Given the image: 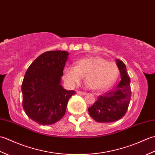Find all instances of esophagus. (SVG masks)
Returning a JSON list of instances; mask_svg holds the SVG:
<instances>
[{
  "instance_id": "34e87169",
  "label": "esophagus",
  "mask_w": 155,
  "mask_h": 155,
  "mask_svg": "<svg viewBox=\"0 0 155 155\" xmlns=\"http://www.w3.org/2000/svg\"><path fill=\"white\" fill-rule=\"evenodd\" d=\"M77 93H78V94H80V95H85V94H87L86 93H85V92L80 91H77Z\"/></svg>"
}]
</instances>
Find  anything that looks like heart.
Returning a JSON list of instances; mask_svg holds the SVG:
<instances>
[{
  "label": "heart",
  "mask_w": 155,
  "mask_h": 155,
  "mask_svg": "<svg viewBox=\"0 0 155 155\" xmlns=\"http://www.w3.org/2000/svg\"><path fill=\"white\" fill-rule=\"evenodd\" d=\"M119 73L118 66L102 57H87L77 61V65H66L63 79L68 86L74 87L85 75V82L93 90H103L111 86Z\"/></svg>",
  "instance_id": "b5f03b06"
}]
</instances>
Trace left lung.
Instances as JSON below:
<instances>
[{
	"instance_id": "1",
	"label": "left lung",
	"mask_w": 155,
	"mask_h": 155,
	"mask_svg": "<svg viewBox=\"0 0 155 155\" xmlns=\"http://www.w3.org/2000/svg\"><path fill=\"white\" fill-rule=\"evenodd\" d=\"M116 62L120 73L119 84L98 97L92 107L88 108L90 116L98 123H110L119 120L126 114L130 103V80L126 65L118 59Z\"/></svg>"
}]
</instances>
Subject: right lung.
Returning a JSON list of instances; mask_svg holds the SVG:
<instances>
[{
	"label": "right lung",
	"mask_w": 155,
	"mask_h": 155,
	"mask_svg": "<svg viewBox=\"0 0 155 155\" xmlns=\"http://www.w3.org/2000/svg\"><path fill=\"white\" fill-rule=\"evenodd\" d=\"M67 51H51L42 53L29 66L21 90L22 107L27 116L42 125H50L63 117L74 91L65 90L61 77L68 60Z\"/></svg>",
	"instance_id": "add662e5"
}]
</instances>
